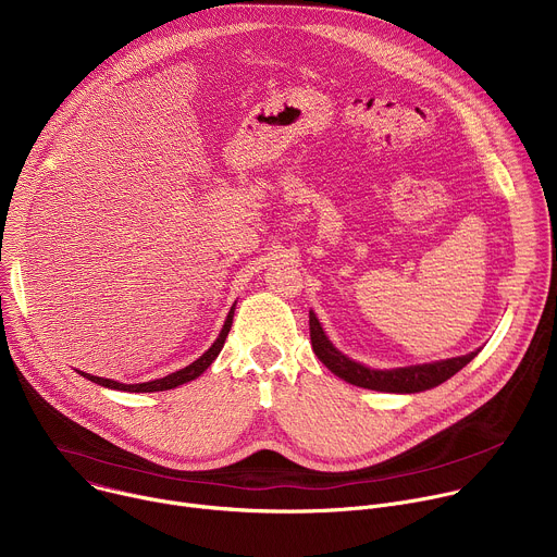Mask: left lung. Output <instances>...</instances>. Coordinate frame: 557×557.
Returning a JSON list of instances; mask_svg holds the SVG:
<instances>
[{
	"label": "left lung",
	"mask_w": 557,
	"mask_h": 557,
	"mask_svg": "<svg viewBox=\"0 0 557 557\" xmlns=\"http://www.w3.org/2000/svg\"><path fill=\"white\" fill-rule=\"evenodd\" d=\"M308 326H310V344H312V352L317 355L333 374H337L339 379L359 385V387H368V389H379V392H399V394H412V392H423L430 387L441 385L443 381H447L449 376H454L458 370H462L475 355H462V357H451L445 361H434V363H423V366H408V368H394V370H372L366 368L352 359H348L346 355H342L324 335L320 322H317L314 312H308Z\"/></svg>",
	"instance_id": "8db88e82"
}]
</instances>
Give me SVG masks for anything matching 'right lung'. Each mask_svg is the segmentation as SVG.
<instances>
[{
  "instance_id": "1",
  "label": "right lung",
  "mask_w": 557,
  "mask_h": 557,
  "mask_svg": "<svg viewBox=\"0 0 557 557\" xmlns=\"http://www.w3.org/2000/svg\"><path fill=\"white\" fill-rule=\"evenodd\" d=\"M231 324H233V308L228 310V314H226V322H224V326H222V331H220V335H218V339L213 342V346L200 357V359H196L194 363H189L187 368H183V370H176V372H172V374H168V376H163V379H153V381H145V383H119V381H112V379H103V376H92V374H86V372H78L82 376H86V379H90L92 383H99V385H103V387H112V389H123V392H163V389H172V387H178V385H183V383H187V381H194L196 376H200L211 363H213V359L220 355V350H222V346H224V339H226V335H228V331H231Z\"/></svg>"
}]
</instances>
